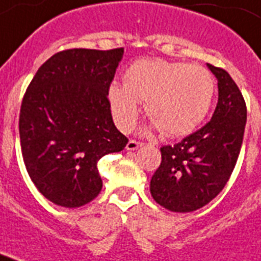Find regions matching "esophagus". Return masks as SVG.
Masks as SVG:
<instances>
[{"label": "esophagus", "mask_w": 261, "mask_h": 261, "mask_svg": "<svg viewBox=\"0 0 261 261\" xmlns=\"http://www.w3.org/2000/svg\"><path fill=\"white\" fill-rule=\"evenodd\" d=\"M142 145H143L142 142H138V141L130 139V141H128V143H127L126 149L127 150H137V149H139V147L142 146Z\"/></svg>", "instance_id": "34e87169"}]
</instances>
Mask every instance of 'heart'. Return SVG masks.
<instances>
[{
  "label": "heart",
  "instance_id": "heart-1",
  "mask_svg": "<svg viewBox=\"0 0 261 261\" xmlns=\"http://www.w3.org/2000/svg\"><path fill=\"white\" fill-rule=\"evenodd\" d=\"M124 87L112 84L108 89L111 111L116 126L130 131L145 104L147 118L168 137L190 134L210 110L215 83L200 65L141 59L123 77Z\"/></svg>",
  "mask_w": 261,
  "mask_h": 261
}]
</instances>
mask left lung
I'll return each instance as SVG.
<instances>
[{
	"label": "left lung",
	"instance_id": "left-lung-1",
	"mask_svg": "<svg viewBox=\"0 0 261 261\" xmlns=\"http://www.w3.org/2000/svg\"><path fill=\"white\" fill-rule=\"evenodd\" d=\"M207 66L218 80L213 118L173 146L161 147V164L150 180L153 199L174 213L210 203L230 178L243 145L247 123L243 93L226 70Z\"/></svg>",
	"mask_w": 261,
	"mask_h": 261
}]
</instances>
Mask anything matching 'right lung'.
<instances>
[{
	"instance_id": "add662e5",
	"label": "right lung",
	"mask_w": 261,
	"mask_h": 261,
	"mask_svg": "<svg viewBox=\"0 0 261 261\" xmlns=\"http://www.w3.org/2000/svg\"><path fill=\"white\" fill-rule=\"evenodd\" d=\"M123 53L59 51L27 88L18 119L22 159L39 192L58 206L93 200L102 187L98 160L128 142L115 127L108 100Z\"/></svg>"
}]
</instances>
